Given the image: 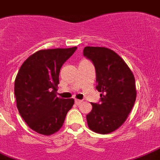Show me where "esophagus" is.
I'll list each match as a JSON object with an SVG mask.
<instances>
[{
	"label": "esophagus",
	"mask_w": 160,
	"mask_h": 160,
	"mask_svg": "<svg viewBox=\"0 0 160 160\" xmlns=\"http://www.w3.org/2000/svg\"><path fill=\"white\" fill-rule=\"evenodd\" d=\"M81 102H82V101H80V100H75V103L76 105H80V104H81Z\"/></svg>",
	"instance_id": "34e87169"
}]
</instances>
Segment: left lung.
Instances as JSON below:
<instances>
[{"label": "left lung", "instance_id": "8db88e82", "mask_svg": "<svg viewBox=\"0 0 160 160\" xmlns=\"http://www.w3.org/2000/svg\"><path fill=\"white\" fill-rule=\"evenodd\" d=\"M83 54L96 69V90L101 92L99 103H91L86 116L89 128L107 134L122 125L136 101L135 79L122 58L112 49L85 47Z\"/></svg>", "mask_w": 160, "mask_h": 160}]
</instances>
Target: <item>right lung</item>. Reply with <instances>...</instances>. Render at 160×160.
Returning <instances> with one entry per match:
<instances>
[{
	"label": "right lung",
	"mask_w": 160,
	"mask_h": 160,
	"mask_svg": "<svg viewBox=\"0 0 160 160\" xmlns=\"http://www.w3.org/2000/svg\"><path fill=\"white\" fill-rule=\"evenodd\" d=\"M53 48L36 52L22 64L15 80L17 107L21 117L33 131L51 135L63 126L74 99L55 95L62 65L76 50Z\"/></svg>",
	"instance_id": "1"
}]
</instances>
